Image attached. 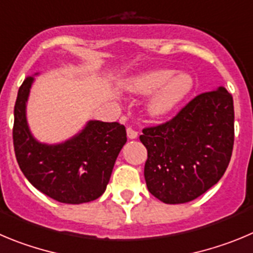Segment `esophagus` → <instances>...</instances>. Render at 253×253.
Wrapping results in <instances>:
<instances>
[{
	"label": "esophagus",
	"mask_w": 253,
	"mask_h": 253,
	"mask_svg": "<svg viewBox=\"0 0 253 253\" xmlns=\"http://www.w3.org/2000/svg\"><path fill=\"white\" fill-rule=\"evenodd\" d=\"M127 137L129 138V140H133V138L137 137V131H135V129L132 128V127H127Z\"/></svg>",
	"instance_id": "34e87169"
}]
</instances>
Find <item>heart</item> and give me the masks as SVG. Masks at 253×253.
Segmentation results:
<instances>
[{
    "label": "heart",
    "instance_id": "obj_1",
    "mask_svg": "<svg viewBox=\"0 0 253 253\" xmlns=\"http://www.w3.org/2000/svg\"><path fill=\"white\" fill-rule=\"evenodd\" d=\"M171 69H152L132 77L126 83V89L136 94L154 93L149 101V112L155 117L171 112L193 88V78L181 73L174 76Z\"/></svg>",
    "mask_w": 253,
    "mask_h": 253
}]
</instances>
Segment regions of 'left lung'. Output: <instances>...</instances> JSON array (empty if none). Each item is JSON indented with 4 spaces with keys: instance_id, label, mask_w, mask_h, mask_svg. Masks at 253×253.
<instances>
[{
    "instance_id": "8db88e82",
    "label": "left lung",
    "mask_w": 253,
    "mask_h": 253,
    "mask_svg": "<svg viewBox=\"0 0 253 253\" xmlns=\"http://www.w3.org/2000/svg\"><path fill=\"white\" fill-rule=\"evenodd\" d=\"M145 180L166 204H181L211 189L228 166L234 142L233 98L226 88L202 93L170 121L146 127Z\"/></svg>"
}]
</instances>
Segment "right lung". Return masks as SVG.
<instances>
[{
  "instance_id": "add662e5",
  "label": "right lung",
  "mask_w": 253,
  "mask_h": 253,
  "mask_svg": "<svg viewBox=\"0 0 253 253\" xmlns=\"http://www.w3.org/2000/svg\"><path fill=\"white\" fill-rule=\"evenodd\" d=\"M33 82L34 77H27L21 84L13 111V149L20 169L31 185L56 202L82 204L97 199L126 143V128L118 122L89 121L64 142H39L26 120Z\"/></svg>"
}]
</instances>
